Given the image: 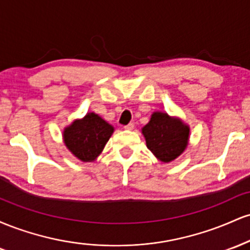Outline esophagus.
I'll return each instance as SVG.
<instances>
[{
    "label": "esophagus",
    "instance_id": "esophagus-1",
    "mask_svg": "<svg viewBox=\"0 0 250 250\" xmlns=\"http://www.w3.org/2000/svg\"><path fill=\"white\" fill-rule=\"evenodd\" d=\"M134 127H135L134 123H129V125H125V130H133Z\"/></svg>",
    "mask_w": 250,
    "mask_h": 250
}]
</instances>
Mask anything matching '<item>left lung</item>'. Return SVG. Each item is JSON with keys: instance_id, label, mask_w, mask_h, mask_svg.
<instances>
[{"instance_id": "obj_1", "label": "left lung", "mask_w": 250, "mask_h": 250, "mask_svg": "<svg viewBox=\"0 0 250 250\" xmlns=\"http://www.w3.org/2000/svg\"><path fill=\"white\" fill-rule=\"evenodd\" d=\"M147 148L160 161L170 162L181 155L188 143L189 128L165 113H154L142 129Z\"/></svg>"}]
</instances>
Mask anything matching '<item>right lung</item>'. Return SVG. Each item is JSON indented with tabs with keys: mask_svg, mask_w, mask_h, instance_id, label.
I'll use <instances>...</instances> for the list:
<instances>
[{
	"mask_svg": "<svg viewBox=\"0 0 250 250\" xmlns=\"http://www.w3.org/2000/svg\"><path fill=\"white\" fill-rule=\"evenodd\" d=\"M114 128L94 113L75 121L63 133L64 143L77 159L83 162L94 161L110 139Z\"/></svg>",
	"mask_w": 250,
	"mask_h": 250,
	"instance_id": "right-lung-1",
	"label": "right lung"
}]
</instances>
